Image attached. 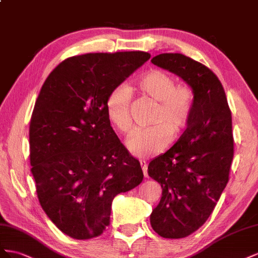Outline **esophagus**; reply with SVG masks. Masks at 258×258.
I'll return each mask as SVG.
<instances>
[{
  "label": "esophagus",
  "instance_id": "obj_1",
  "mask_svg": "<svg viewBox=\"0 0 258 258\" xmlns=\"http://www.w3.org/2000/svg\"><path fill=\"white\" fill-rule=\"evenodd\" d=\"M141 164H142L144 176H145V177H147V176H148V173H147V170H148V165H147V163H146L145 161H141Z\"/></svg>",
  "mask_w": 258,
  "mask_h": 258
}]
</instances>
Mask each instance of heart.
I'll use <instances>...</instances> for the list:
<instances>
[{
    "label": "heart",
    "mask_w": 258,
    "mask_h": 258,
    "mask_svg": "<svg viewBox=\"0 0 258 258\" xmlns=\"http://www.w3.org/2000/svg\"><path fill=\"white\" fill-rule=\"evenodd\" d=\"M143 97L154 102L148 124L127 141V147L134 156L148 159L163 151L171 136L180 137L192 115L195 92L188 84L176 85V80L168 73L152 70L146 73L135 84ZM107 116L122 134L132 130L131 92L126 86L119 85L109 93L106 100Z\"/></svg>",
    "instance_id": "obj_1"
}]
</instances>
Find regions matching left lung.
Wrapping results in <instances>:
<instances>
[{"label":"left lung","mask_w":258,"mask_h":258,"mask_svg":"<svg viewBox=\"0 0 258 258\" xmlns=\"http://www.w3.org/2000/svg\"><path fill=\"white\" fill-rule=\"evenodd\" d=\"M151 62L180 77L195 92L187 130L148 165V175L162 187L151 227L161 237L180 239L207 222L229 180L231 111L222 83L207 66L178 53L160 54Z\"/></svg>","instance_id":"left-lung-1"}]
</instances>
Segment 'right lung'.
<instances>
[{
    "label": "right lung",
    "instance_id": "obj_1",
    "mask_svg": "<svg viewBox=\"0 0 258 258\" xmlns=\"http://www.w3.org/2000/svg\"><path fill=\"white\" fill-rule=\"evenodd\" d=\"M146 51L73 56L44 82L31 115V172L42 209L78 240L110 224L113 198L143 181L141 163L112 130L109 93L148 60Z\"/></svg>",
    "mask_w": 258,
    "mask_h": 258
}]
</instances>
